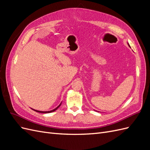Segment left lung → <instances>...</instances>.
Instances as JSON below:
<instances>
[{"mask_svg": "<svg viewBox=\"0 0 150 150\" xmlns=\"http://www.w3.org/2000/svg\"><path fill=\"white\" fill-rule=\"evenodd\" d=\"M128 46H129V44H128ZM129 47H130V46H129ZM94 111H96V110H94ZM98 112H99V111H98Z\"/></svg>", "mask_w": 150, "mask_h": 150, "instance_id": "obj_1", "label": "left lung"}]
</instances>
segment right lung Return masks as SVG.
Masks as SVG:
<instances>
[{
	"instance_id": "right-lung-1",
	"label": "right lung",
	"mask_w": 150,
	"mask_h": 150,
	"mask_svg": "<svg viewBox=\"0 0 150 150\" xmlns=\"http://www.w3.org/2000/svg\"><path fill=\"white\" fill-rule=\"evenodd\" d=\"M61 104H62V102L60 103V104L57 107H56L55 109H54V110H51V111H38V110H34V109H33V108H31L32 110H34V111H36V112H40V113H50V112H54V111H55L56 110H57V109H58V108L61 105Z\"/></svg>"
}]
</instances>
